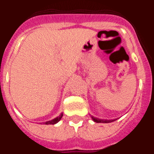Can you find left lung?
Here are the masks:
<instances>
[{
	"instance_id": "obj_1",
	"label": "left lung",
	"mask_w": 154,
	"mask_h": 154,
	"mask_svg": "<svg viewBox=\"0 0 154 154\" xmlns=\"http://www.w3.org/2000/svg\"><path fill=\"white\" fill-rule=\"evenodd\" d=\"M91 117H92V120L94 122H96V123H112L113 121L116 120L117 119H99V118H96V117H94L93 116L90 115Z\"/></svg>"
}]
</instances>
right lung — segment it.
Returning a JSON list of instances; mask_svg holds the SVG:
<instances>
[{"label": "right lung", "mask_w": 154, "mask_h": 154, "mask_svg": "<svg viewBox=\"0 0 154 154\" xmlns=\"http://www.w3.org/2000/svg\"><path fill=\"white\" fill-rule=\"evenodd\" d=\"M62 116H63V112H62L60 115L58 116H57L56 118H55V119H51V120H49V121H47V122H45V123H43L45 125L56 124L57 123H58V122L61 120V119H62Z\"/></svg>", "instance_id": "obj_1"}]
</instances>
